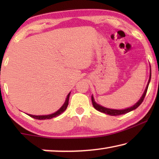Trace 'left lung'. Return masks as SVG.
<instances>
[{"mask_svg":"<svg viewBox=\"0 0 159 159\" xmlns=\"http://www.w3.org/2000/svg\"><path fill=\"white\" fill-rule=\"evenodd\" d=\"M151 74H150V77H149L148 82L146 88H145V90L144 91V93H143L142 97H141L140 99L139 100V101L137 102V103L134 104L133 106H132V107L125 108V109H122V110L111 109V108H105V107H103V106H102L101 105H99V104H98L97 103H95L94 98H93V95H92V98H91V99H92V103H93V107H94L96 110L98 111L104 113V114H108V115H110V116H119V115L127 114V113L131 111H133L134 109H136V108H138L141 103H142V102L143 101V100H144V98H145V95H146V93H147V90H148V85H149V82H150V81H151Z\"/></svg>","mask_w":159,"mask_h":159,"instance_id":"1","label":"left lung"}]
</instances>
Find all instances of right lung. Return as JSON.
<instances>
[{
	"label": "right lung",
	"mask_w": 159,
	"mask_h": 159,
	"mask_svg": "<svg viewBox=\"0 0 159 159\" xmlns=\"http://www.w3.org/2000/svg\"><path fill=\"white\" fill-rule=\"evenodd\" d=\"M71 92L69 93L68 95H67L66 101H65V103L63 104V106L61 107L59 109H58L57 111L53 113V114H49V115H42V116H35V115H32V114H28V116L32 117V118L36 119H39V120H44V119H51L53 117L58 116H59L61 114H62L63 112L66 109L67 106H68L69 104V95H70Z\"/></svg>",
	"instance_id": "obj_1"
}]
</instances>
